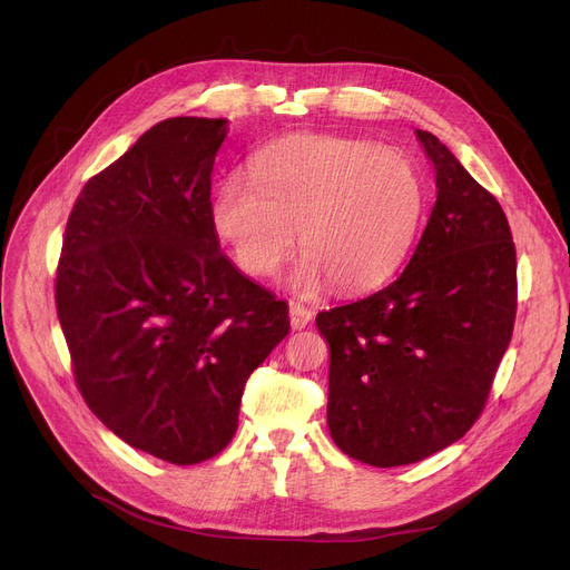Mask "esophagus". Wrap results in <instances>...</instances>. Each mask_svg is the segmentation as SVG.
<instances>
[{"label": "esophagus", "mask_w": 570, "mask_h": 570, "mask_svg": "<svg viewBox=\"0 0 570 570\" xmlns=\"http://www.w3.org/2000/svg\"><path fill=\"white\" fill-rule=\"evenodd\" d=\"M288 316H291L293 331H303V327H307V323L312 321V312L305 305H301V303H291Z\"/></svg>", "instance_id": "34e87169"}]
</instances>
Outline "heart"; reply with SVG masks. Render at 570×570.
Wrapping results in <instances>:
<instances>
[{"label": "heart", "instance_id": "b5f03b06", "mask_svg": "<svg viewBox=\"0 0 570 570\" xmlns=\"http://www.w3.org/2000/svg\"><path fill=\"white\" fill-rule=\"evenodd\" d=\"M425 189L395 149L335 136H291L265 147L252 175L233 173L217 187L213 222L235 263L269 277L301 228L303 261L291 284L312 293L325 282L367 291L406 258L423 219Z\"/></svg>", "mask_w": 570, "mask_h": 570}]
</instances>
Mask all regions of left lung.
I'll list each match as a JSON object with an SVG mask.
<instances>
[{"label": "left lung", "instance_id": "left-lung-1", "mask_svg": "<svg viewBox=\"0 0 570 570\" xmlns=\"http://www.w3.org/2000/svg\"><path fill=\"white\" fill-rule=\"evenodd\" d=\"M436 203L404 273L316 314L331 346L327 428L372 466L421 462L481 417L518 312V261L499 200L436 136L415 129Z\"/></svg>", "mask_w": 570, "mask_h": 570}]
</instances>
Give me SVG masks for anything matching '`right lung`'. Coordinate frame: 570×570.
Instances as JSON below:
<instances>
[{"instance_id":"1","label":"right lung","mask_w":570,"mask_h":570,"mask_svg":"<svg viewBox=\"0 0 570 570\" xmlns=\"http://www.w3.org/2000/svg\"><path fill=\"white\" fill-rule=\"evenodd\" d=\"M226 119L170 117L87 179L67 222L55 303L85 404L177 466L219 455L288 305L219 252L213 168Z\"/></svg>"}]
</instances>
